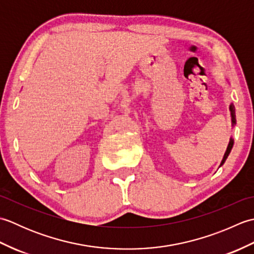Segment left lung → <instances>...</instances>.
<instances>
[{
    "label": "left lung",
    "instance_id": "left-lung-1",
    "mask_svg": "<svg viewBox=\"0 0 254 254\" xmlns=\"http://www.w3.org/2000/svg\"><path fill=\"white\" fill-rule=\"evenodd\" d=\"M229 110H230V115H231V122H233V126H235V124H236V115H235V107H234L233 104L230 105ZM233 146H234V138L230 137L228 147H227V149H226V153H225V155H224V158H223V160H222V163H220V166L224 165L226 159H227V157H228V155L230 154V150H231V148H233Z\"/></svg>",
    "mask_w": 254,
    "mask_h": 254
}]
</instances>
